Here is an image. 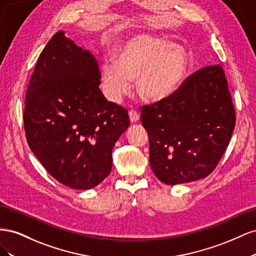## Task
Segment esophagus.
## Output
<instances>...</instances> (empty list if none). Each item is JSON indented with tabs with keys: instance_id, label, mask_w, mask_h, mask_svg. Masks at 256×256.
<instances>
[{
	"instance_id": "34e87169",
	"label": "esophagus",
	"mask_w": 256,
	"mask_h": 256,
	"mask_svg": "<svg viewBox=\"0 0 256 256\" xmlns=\"http://www.w3.org/2000/svg\"><path fill=\"white\" fill-rule=\"evenodd\" d=\"M129 118L131 122H136L138 120H140V113H138L136 110H131L129 111Z\"/></svg>"
}]
</instances>
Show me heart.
<instances>
[{"label": "heart", "instance_id": "1", "mask_svg": "<svg viewBox=\"0 0 256 256\" xmlns=\"http://www.w3.org/2000/svg\"><path fill=\"white\" fill-rule=\"evenodd\" d=\"M187 68V52L180 46L150 35H134L120 46L115 62L102 64L104 92L110 102H120L136 80L143 100L161 102L180 86Z\"/></svg>", "mask_w": 256, "mask_h": 256}]
</instances>
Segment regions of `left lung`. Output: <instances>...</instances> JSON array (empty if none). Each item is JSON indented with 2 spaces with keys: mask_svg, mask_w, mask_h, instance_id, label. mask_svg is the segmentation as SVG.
I'll use <instances>...</instances> for the list:
<instances>
[{
  "mask_svg": "<svg viewBox=\"0 0 256 256\" xmlns=\"http://www.w3.org/2000/svg\"><path fill=\"white\" fill-rule=\"evenodd\" d=\"M141 109L152 170L166 184L196 182L210 174L226 150L236 122L220 65L200 69L171 96Z\"/></svg>",
  "mask_w": 256,
  "mask_h": 256,
  "instance_id": "8db88e82",
  "label": "left lung"
}]
</instances>
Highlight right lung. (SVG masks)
Here are the masks:
<instances>
[{"instance_id": "1", "label": "right lung", "mask_w": 256, "mask_h": 256, "mask_svg": "<svg viewBox=\"0 0 256 256\" xmlns=\"http://www.w3.org/2000/svg\"><path fill=\"white\" fill-rule=\"evenodd\" d=\"M95 56L58 30L30 76L23 113L30 150L48 173L78 190L110 174L112 150L129 125L126 109L99 88Z\"/></svg>"}]
</instances>
